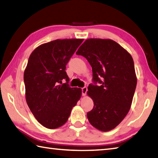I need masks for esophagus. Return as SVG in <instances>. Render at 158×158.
I'll list each match as a JSON object with an SVG mask.
<instances>
[{"mask_svg":"<svg viewBox=\"0 0 158 158\" xmlns=\"http://www.w3.org/2000/svg\"><path fill=\"white\" fill-rule=\"evenodd\" d=\"M87 91V87H85L82 88V96H86Z\"/></svg>","mask_w":158,"mask_h":158,"instance_id":"obj_1","label":"esophagus"}]
</instances>
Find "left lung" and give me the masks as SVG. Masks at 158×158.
<instances>
[{"instance_id": "left-lung-1", "label": "left lung", "mask_w": 158, "mask_h": 158, "mask_svg": "<svg viewBox=\"0 0 158 158\" xmlns=\"http://www.w3.org/2000/svg\"><path fill=\"white\" fill-rule=\"evenodd\" d=\"M77 55L87 58L93 79L100 86L89 85L87 94L94 108L87 114L92 126L101 131L115 129L131 106L137 77L132 56L111 39L89 38L79 47Z\"/></svg>"}]
</instances>
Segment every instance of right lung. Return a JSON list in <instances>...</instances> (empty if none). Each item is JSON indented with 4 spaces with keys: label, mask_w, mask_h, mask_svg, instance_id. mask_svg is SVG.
Here are the masks:
<instances>
[{
    "label": "right lung",
    "mask_w": 158,
    "mask_h": 158,
    "mask_svg": "<svg viewBox=\"0 0 158 158\" xmlns=\"http://www.w3.org/2000/svg\"><path fill=\"white\" fill-rule=\"evenodd\" d=\"M83 39H57L37 47L24 71L25 98L38 123L57 129L67 123L71 109L82 96V89L69 87L65 69ZM62 79L67 83L61 84Z\"/></svg>",
    "instance_id": "add662e5"
}]
</instances>
